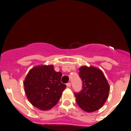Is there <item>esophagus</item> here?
<instances>
[{
    "label": "esophagus",
    "mask_w": 131,
    "mask_h": 131,
    "mask_svg": "<svg viewBox=\"0 0 131 131\" xmlns=\"http://www.w3.org/2000/svg\"><path fill=\"white\" fill-rule=\"evenodd\" d=\"M66 85H67V86H68V87H70V86H71V83H68L66 84Z\"/></svg>",
    "instance_id": "1"
}]
</instances>
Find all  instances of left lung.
Returning <instances> with one entry per match:
<instances>
[{
    "instance_id": "8db88e82",
    "label": "left lung",
    "mask_w": 131,
    "mask_h": 131,
    "mask_svg": "<svg viewBox=\"0 0 131 131\" xmlns=\"http://www.w3.org/2000/svg\"><path fill=\"white\" fill-rule=\"evenodd\" d=\"M83 81V89L75 93L77 104L86 112H93L101 108L108 98L110 85L102 71L93 66L79 68Z\"/></svg>"
}]
</instances>
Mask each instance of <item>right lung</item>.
Returning <instances> with one entry per match:
<instances>
[{"mask_svg":"<svg viewBox=\"0 0 131 131\" xmlns=\"http://www.w3.org/2000/svg\"><path fill=\"white\" fill-rule=\"evenodd\" d=\"M61 72H56L53 65L37 66L29 71L24 82L27 98L40 110L52 108L61 98L66 85L61 83Z\"/></svg>","mask_w":131,"mask_h":131,"instance_id":"obj_1","label":"right lung"}]
</instances>
